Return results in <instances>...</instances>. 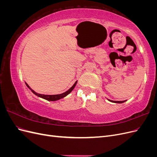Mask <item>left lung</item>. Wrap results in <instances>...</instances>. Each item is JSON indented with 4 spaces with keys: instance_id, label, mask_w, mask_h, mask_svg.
Returning a JSON list of instances; mask_svg holds the SVG:
<instances>
[{
    "instance_id": "8db88e82",
    "label": "left lung",
    "mask_w": 157,
    "mask_h": 157,
    "mask_svg": "<svg viewBox=\"0 0 157 157\" xmlns=\"http://www.w3.org/2000/svg\"><path fill=\"white\" fill-rule=\"evenodd\" d=\"M107 100L109 101H111V102L116 103H122L126 101V100H124V101H113V100H110V99H107Z\"/></svg>"
}]
</instances>
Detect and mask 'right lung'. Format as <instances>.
<instances>
[{
  "label": "right lung",
  "mask_w": 157,
  "mask_h": 157,
  "mask_svg": "<svg viewBox=\"0 0 157 157\" xmlns=\"http://www.w3.org/2000/svg\"><path fill=\"white\" fill-rule=\"evenodd\" d=\"M26 86H27V88H29L31 91L35 95H36V96L39 97L40 98H42V99H46V100H48V101H58L59 100V99H62L63 98H65V96H67L68 94H69L71 92L73 91V90L75 88L76 84H77V80L75 82V84L73 85L72 86H71L67 91H66L62 94H56V95H45V94H39V93H36V92H35L34 90H33V89H31V88L25 82Z\"/></svg>",
  "instance_id": "1"
}]
</instances>
